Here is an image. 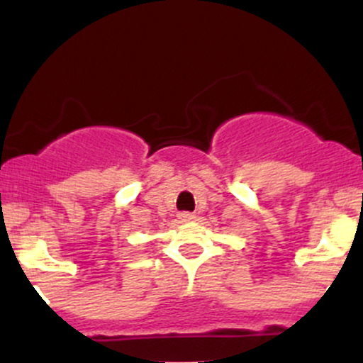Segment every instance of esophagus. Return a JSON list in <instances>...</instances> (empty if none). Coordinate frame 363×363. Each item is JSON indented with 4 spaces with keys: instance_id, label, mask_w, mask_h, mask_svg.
I'll use <instances>...</instances> for the list:
<instances>
[{
    "instance_id": "1",
    "label": "esophagus",
    "mask_w": 363,
    "mask_h": 363,
    "mask_svg": "<svg viewBox=\"0 0 363 363\" xmlns=\"http://www.w3.org/2000/svg\"><path fill=\"white\" fill-rule=\"evenodd\" d=\"M196 218V216L193 215V213H179V220H181V222H193V220Z\"/></svg>"
}]
</instances>
